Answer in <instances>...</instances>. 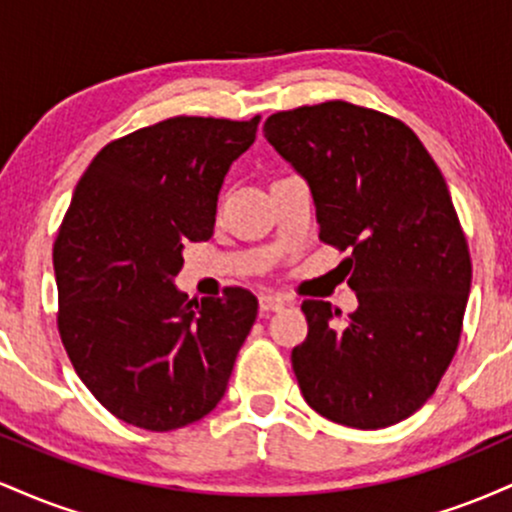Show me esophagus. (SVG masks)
Returning a JSON list of instances; mask_svg holds the SVG:
<instances>
[{
  "label": "esophagus",
  "mask_w": 512,
  "mask_h": 512,
  "mask_svg": "<svg viewBox=\"0 0 512 512\" xmlns=\"http://www.w3.org/2000/svg\"><path fill=\"white\" fill-rule=\"evenodd\" d=\"M286 301L281 296H274V293H262L260 296V310L262 313H269V310H281Z\"/></svg>",
  "instance_id": "obj_1"
}]
</instances>
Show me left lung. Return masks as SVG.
Returning a JSON list of instances; mask_svg holds the SVG:
<instances>
[{
  "instance_id": "1",
  "label": "left lung",
  "mask_w": 512,
  "mask_h": 512,
  "mask_svg": "<svg viewBox=\"0 0 512 512\" xmlns=\"http://www.w3.org/2000/svg\"><path fill=\"white\" fill-rule=\"evenodd\" d=\"M264 137L308 180L320 240L358 308L303 301L291 354L305 402L334 424L375 431L426 404L462 334L472 260L436 161L397 117L346 101L281 110Z\"/></svg>"
}]
</instances>
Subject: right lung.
Listing matches in <instances>:
<instances>
[{
  "label": "right lung",
  "mask_w": 512,
  "mask_h": 512,
  "mask_svg": "<svg viewBox=\"0 0 512 512\" xmlns=\"http://www.w3.org/2000/svg\"><path fill=\"white\" fill-rule=\"evenodd\" d=\"M252 120L187 117L105 144L57 233V330L91 395L125 424L173 431L226 392L257 298L187 301L173 279L185 243L214 233L228 168L255 142Z\"/></svg>",
  "instance_id": "add662e5"
}]
</instances>
